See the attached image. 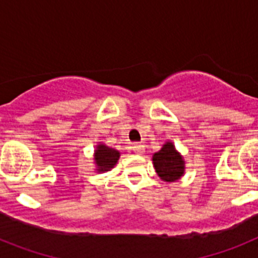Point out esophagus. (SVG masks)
<instances>
[{
    "mask_svg": "<svg viewBox=\"0 0 258 258\" xmlns=\"http://www.w3.org/2000/svg\"><path fill=\"white\" fill-rule=\"evenodd\" d=\"M132 149H133V151L137 152V154H142V152L145 151V145H142V143H133Z\"/></svg>",
    "mask_w": 258,
    "mask_h": 258,
    "instance_id": "esophagus-1",
    "label": "esophagus"
}]
</instances>
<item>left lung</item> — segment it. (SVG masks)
I'll list each match as a JSON object with an SVG mask.
<instances>
[{"instance_id":"8db88e82","label":"left lung","mask_w":258,"mask_h":258,"mask_svg":"<svg viewBox=\"0 0 258 258\" xmlns=\"http://www.w3.org/2000/svg\"><path fill=\"white\" fill-rule=\"evenodd\" d=\"M152 160L157 174L164 181L173 182L183 174V160L170 142H166L163 149L154 155Z\"/></svg>"}]
</instances>
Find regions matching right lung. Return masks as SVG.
I'll use <instances>...</instances> for the list:
<instances>
[{"mask_svg":"<svg viewBox=\"0 0 258 258\" xmlns=\"http://www.w3.org/2000/svg\"><path fill=\"white\" fill-rule=\"evenodd\" d=\"M118 151L113 149H108L107 146H98V150L95 151V163H97L99 172H106L113 168L118 160Z\"/></svg>","mask_w":258,"mask_h":258,"instance_id":"add662e5","label":"right lung"}]
</instances>
